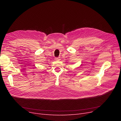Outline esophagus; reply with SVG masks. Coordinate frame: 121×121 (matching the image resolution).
Instances as JSON below:
<instances>
[{"instance_id": "esophagus-1", "label": "esophagus", "mask_w": 121, "mask_h": 121, "mask_svg": "<svg viewBox=\"0 0 121 121\" xmlns=\"http://www.w3.org/2000/svg\"><path fill=\"white\" fill-rule=\"evenodd\" d=\"M55 60L56 61H58V60H60V59H59V57H57V58H55Z\"/></svg>"}]
</instances>
